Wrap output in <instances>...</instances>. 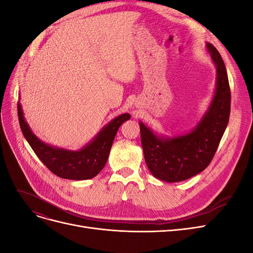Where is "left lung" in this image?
<instances>
[{"label": "left lung", "mask_w": 253, "mask_h": 253, "mask_svg": "<svg viewBox=\"0 0 253 253\" xmlns=\"http://www.w3.org/2000/svg\"><path fill=\"white\" fill-rule=\"evenodd\" d=\"M216 65V89L209 110L192 132L173 138H160L140 122L144 160L156 178L176 182L201 173L211 163L230 116L231 91L226 66L217 49L207 44Z\"/></svg>", "instance_id": "1"}]
</instances>
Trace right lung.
I'll return each mask as SVG.
<instances>
[{"label":"right lung","mask_w":253,"mask_h":253,"mask_svg":"<svg viewBox=\"0 0 253 253\" xmlns=\"http://www.w3.org/2000/svg\"><path fill=\"white\" fill-rule=\"evenodd\" d=\"M18 116L23 135L36 155L50 172L62 178L84 180L95 177L103 169L119 126L128 120L131 115L122 114L112 120L93 141L78 152L53 148L37 138L23 117L20 102H18Z\"/></svg>","instance_id":"right-lung-1"}]
</instances>
